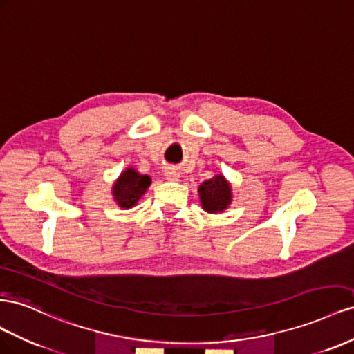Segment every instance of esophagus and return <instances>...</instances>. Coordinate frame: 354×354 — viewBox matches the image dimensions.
I'll list each match as a JSON object with an SVG mask.
<instances>
[{
    "label": "esophagus",
    "instance_id": "1",
    "mask_svg": "<svg viewBox=\"0 0 354 354\" xmlns=\"http://www.w3.org/2000/svg\"><path fill=\"white\" fill-rule=\"evenodd\" d=\"M165 176L169 180H178L180 178V171L176 167H167L165 170Z\"/></svg>",
    "mask_w": 354,
    "mask_h": 354
}]
</instances>
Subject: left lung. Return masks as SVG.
I'll return each mask as SVG.
<instances>
[{
  "label": "left lung",
  "mask_w": 354,
  "mask_h": 354,
  "mask_svg": "<svg viewBox=\"0 0 354 354\" xmlns=\"http://www.w3.org/2000/svg\"><path fill=\"white\" fill-rule=\"evenodd\" d=\"M201 206L210 214H216L227 209L231 203V188L224 176H215L205 180L198 188Z\"/></svg>",
  "instance_id": "1"
}]
</instances>
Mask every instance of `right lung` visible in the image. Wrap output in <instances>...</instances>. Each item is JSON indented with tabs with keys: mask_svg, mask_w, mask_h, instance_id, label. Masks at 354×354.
<instances>
[{
	"mask_svg": "<svg viewBox=\"0 0 354 354\" xmlns=\"http://www.w3.org/2000/svg\"><path fill=\"white\" fill-rule=\"evenodd\" d=\"M151 184V178L148 175H139L135 169H127L120 175L117 183L114 184V197L120 207H132L138 203L147 188Z\"/></svg>",
	"mask_w": 354,
	"mask_h": 354,
	"instance_id": "add662e5",
	"label": "right lung"
}]
</instances>
